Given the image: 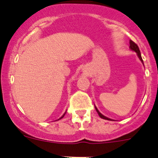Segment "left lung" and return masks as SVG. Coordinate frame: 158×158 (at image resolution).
I'll list each match as a JSON object with an SVG mask.
<instances>
[{
  "label": "left lung",
  "mask_w": 158,
  "mask_h": 158,
  "mask_svg": "<svg viewBox=\"0 0 158 158\" xmlns=\"http://www.w3.org/2000/svg\"><path fill=\"white\" fill-rule=\"evenodd\" d=\"M129 44H130V47H129V48H130L131 49L132 51H135V52H136L137 55H138V58H139V60H141V63H143V65H144V62H143L142 58H141V52H140V49H139V48H138V45H137V44H135V43H134L133 41H132V40H130V41H129ZM95 109H96V111H97V112H98V115H99V117L101 118L106 119V120H109V121H113L112 119L109 118H107V117H106V116H105V115H103V114H102V113L100 112L99 111H98V109H97V108L95 107Z\"/></svg>",
  "instance_id": "8db88e82"
}]
</instances>
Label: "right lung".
Masks as SVG:
<instances>
[{
	"label": "right lung",
	"instance_id": "obj_1",
	"mask_svg": "<svg viewBox=\"0 0 158 158\" xmlns=\"http://www.w3.org/2000/svg\"><path fill=\"white\" fill-rule=\"evenodd\" d=\"M66 111H65V113H64V114H63V115H62V116H61V117H60V118H59V119H58V120H60V119L63 118V117H64V115H65V114H66ZM56 121H57V120H56Z\"/></svg>",
	"mask_w": 158,
	"mask_h": 158
}]
</instances>
